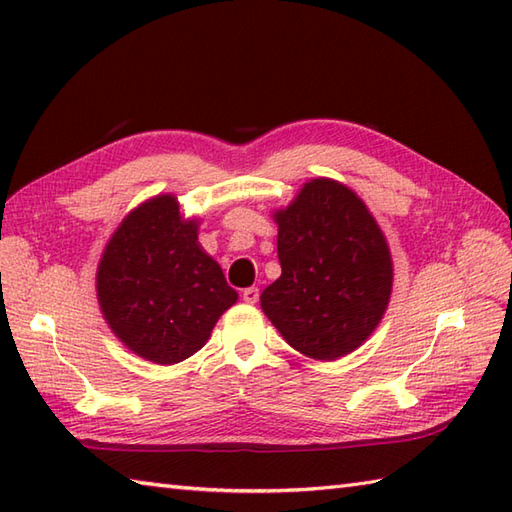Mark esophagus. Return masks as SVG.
<instances>
[{"instance_id": "34e87169", "label": "esophagus", "mask_w": 512, "mask_h": 512, "mask_svg": "<svg viewBox=\"0 0 512 512\" xmlns=\"http://www.w3.org/2000/svg\"><path fill=\"white\" fill-rule=\"evenodd\" d=\"M242 297H244L246 303H257V301H259V288L250 286V288L242 290Z\"/></svg>"}]
</instances>
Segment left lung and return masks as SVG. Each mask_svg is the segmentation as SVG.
I'll return each mask as SVG.
<instances>
[{
	"instance_id": "obj_1",
	"label": "left lung",
	"mask_w": 512,
	"mask_h": 512,
	"mask_svg": "<svg viewBox=\"0 0 512 512\" xmlns=\"http://www.w3.org/2000/svg\"><path fill=\"white\" fill-rule=\"evenodd\" d=\"M275 220L281 277L262 292L266 317L310 358L350 354L389 303L385 235L354 191L325 178L308 182Z\"/></svg>"
}]
</instances>
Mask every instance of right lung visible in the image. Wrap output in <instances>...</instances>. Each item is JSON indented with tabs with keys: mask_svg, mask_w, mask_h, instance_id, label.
Masks as SVG:
<instances>
[{
	"mask_svg": "<svg viewBox=\"0 0 512 512\" xmlns=\"http://www.w3.org/2000/svg\"><path fill=\"white\" fill-rule=\"evenodd\" d=\"M101 310L129 350L158 365L195 354L237 301L222 268L182 222L173 195L138 206L107 244L96 273Z\"/></svg>",
	"mask_w": 512,
	"mask_h": 512,
	"instance_id": "1",
	"label": "right lung"
}]
</instances>
